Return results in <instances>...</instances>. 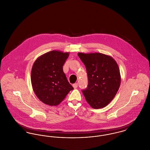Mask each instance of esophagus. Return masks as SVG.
Wrapping results in <instances>:
<instances>
[{"label":"esophagus","instance_id":"esophagus-1","mask_svg":"<svg viewBox=\"0 0 150 150\" xmlns=\"http://www.w3.org/2000/svg\"><path fill=\"white\" fill-rule=\"evenodd\" d=\"M73 86L74 88V89H76L78 87V83H75L73 85Z\"/></svg>","mask_w":150,"mask_h":150}]
</instances>
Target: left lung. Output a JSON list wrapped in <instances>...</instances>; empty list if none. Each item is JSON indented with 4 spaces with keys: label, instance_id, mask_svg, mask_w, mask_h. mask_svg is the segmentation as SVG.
Listing matches in <instances>:
<instances>
[{
    "label": "left lung",
    "instance_id": "1",
    "mask_svg": "<svg viewBox=\"0 0 150 150\" xmlns=\"http://www.w3.org/2000/svg\"><path fill=\"white\" fill-rule=\"evenodd\" d=\"M88 74V85L82 93L94 109L106 106L115 96L120 85V75L117 62L110 56L100 53H79Z\"/></svg>",
    "mask_w": 150,
    "mask_h": 150
}]
</instances>
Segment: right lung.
Returning <instances> with one entry per match:
<instances>
[{"label":"right lung","instance_id":"obj_1","mask_svg":"<svg viewBox=\"0 0 150 150\" xmlns=\"http://www.w3.org/2000/svg\"><path fill=\"white\" fill-rule=\"evenodd\" d=\"M68 57V52L52 50L35 61L31 70V83L35 94L44 103L57 106L73 89L62 68Z\"/></svg>","mask_w":150,"mask_h":150}]
</instances>
